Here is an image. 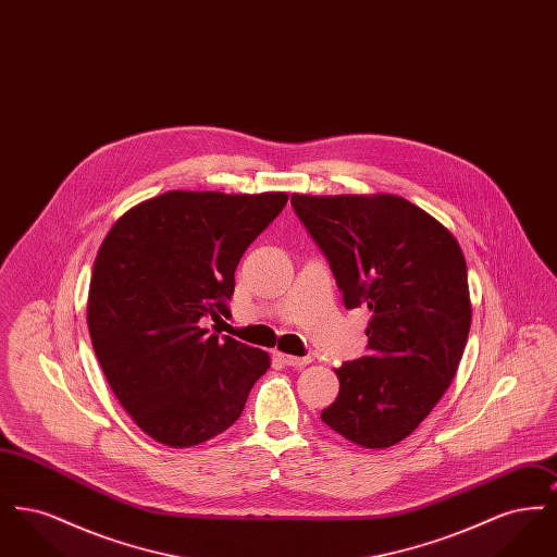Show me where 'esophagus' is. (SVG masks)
I'll list each match as a JSON object with an SVG mask.
<instances>
[{"instance_id": "obj_1", "label": "esophagus", "mask_w": 557, "mask_h": 557, "mask_svg": "<svg viewBox=\"0 0 557 557\" xmlns=\"http://www.w3.org/2000/svg\"><path fill=\"white\" fill-rule=\"evenodd\" d=\"M275 359H280L284 366H290V368H305L311 363V357H294L286 352H275Z\"/></svg>"}]
</instances>
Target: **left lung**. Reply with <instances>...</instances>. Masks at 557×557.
I'll use <instances>...</instances> for the list:
<instances>
[{"label": "left lung", "mask_w": 557, "mask_h": 557, "mask_svg": "<svg viewBox=\"0 0 557 557\" xmlns=\"http://www.w3.org/2000/svg\"><path fill=\"white\" fill-rule=\"evenodd\" d=\"M346 309L368 307L370 357L345 363L321 420L366 449H388L424 422L449 388L472 323L459 242L395 194H292Z\"/></svg>", "instance_id": "1"}]
</instances>
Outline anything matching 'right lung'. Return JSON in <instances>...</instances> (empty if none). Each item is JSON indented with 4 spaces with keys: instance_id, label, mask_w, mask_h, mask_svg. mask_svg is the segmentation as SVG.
<instances>
[{
    "instance_id": "right-lung-1",
    "label": "right lung",
    "mask_w": 557,
    "mask_h": 557,
    "mask_svg": "<svg viewBox=\"0 0 557 557\" xmlns=\"http://www.w3.org/2000/svg\"><path fill=\"white\" fill-rule=\"evenodd\" d=\"M286 191L173 189L116 219L89 282L87 327L108 384L150 438L173 449L234 424L269 355L200 319L230 315L242 255Z\"/></svg>"
}]
</instances>
